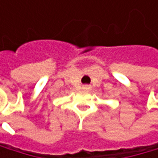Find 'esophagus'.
<instances>
[{
  "mask_svg": "<svg viewBox=\"0 0 158 158\" xmlns=\"http://www.w3.org/2000/svg\"><path fill=\"white\" fill-rule=\"evenodd\" d=\"M83 89H84V90H88V89H90V86H88V85H84V86H83Z\"/></svg>",
  "mask_w": 158,
  "mask_h": 158,
  "instance_id": "34e87169",
  "label": "esophagus"
}]
</instances>
